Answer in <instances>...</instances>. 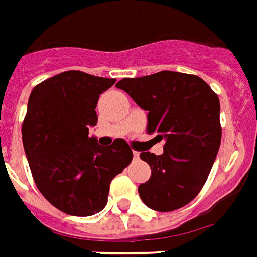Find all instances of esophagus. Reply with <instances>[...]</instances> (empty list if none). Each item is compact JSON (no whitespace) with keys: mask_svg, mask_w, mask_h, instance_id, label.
<instances>
[{"mask_svg":"<svg viewBox=\"0 0 257 257\" xmlns=\"http://www.w3.org/2000/svg\"><path fill=\"white\" fill-rule=\"evenodd\" d=\"M133 157H134V159H139L140 158V152L139 151H133Z\"/></svg>","mask_w":257,"mask_h":257,"instance_id":"34e87169","label":"esophagus"}]
</instances>
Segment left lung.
Listing matches in <instances>:
<instances>
[{
    "mask_svg": "<svg viewBox=\"0 0 257 257\" xmlns=\"http://www.w3.org/2000/svg\"><path fill=\"white\" fill-rule=\"evenodd\" d=\"M148 111L147 132L164 140V154L141 152L151 178L139 186L143 203L173 211L192 201L206 183L221 144L220 99L197 75L161 71L116 84Z\"/></svg>",
    "mask_w": 257,
    "mask_h": 257,
    "instance_id": "1",
    "label": "left lung"
}]
</instances>
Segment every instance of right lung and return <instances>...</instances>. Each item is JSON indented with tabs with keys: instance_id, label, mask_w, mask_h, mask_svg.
Wrapping results in <instances>:
<instances>
[{
	"instance_id": "1",
	"label": "right lung",
	"mask_w": 257,
	"mask_h": 257,
	"mask_svg": "<svg viewBox=\"0 0 257 257\" xmlns=\"http://www.w3.org/2000/svg\"><path fill=\"white\" fill-rule=\"evenodd\" d=\"M113 78L65 71L36 85L28 102L22 141L39 192L60 211L89 217L105 208L111 179L132 162L123 139L102 147L89 128L96 125L100 93Z\"/></svg>"
}]
</instances>
